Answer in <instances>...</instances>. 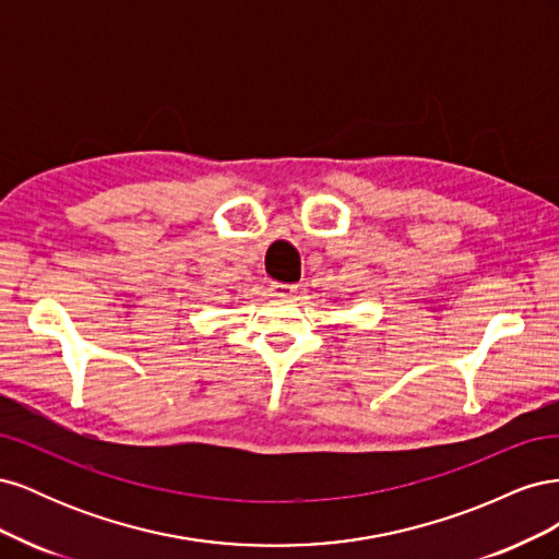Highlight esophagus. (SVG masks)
Here are the masks:
<instances>
[{
	"instance_id": "1",
	"label": "esophagus",
	"mask_w": 559,
	"mask_h": 559,
	"mask_svg": "<svg viewBox=\"0 0 559 559\" xmlns=\"http://www.w3.org/2000/svg\"><path fill=\"white\" fill-rule=\"evenodd\" d=\"M270 292H273V296H292V294L298 292V286L296 284H284V282H273Z\"/></svg>"
}]
</instances>
